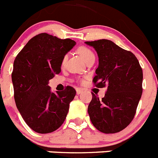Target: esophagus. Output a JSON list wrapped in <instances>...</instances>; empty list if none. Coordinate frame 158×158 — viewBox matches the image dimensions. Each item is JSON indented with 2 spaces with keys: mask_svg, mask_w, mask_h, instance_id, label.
Returning a JSON list of instances; mask_svg holds the SVG:
<instances>
[{
  "mask_svg": "<svg viewBox=\"0 0 158 158\" xmlns=\"http://www.w3.org/2000/svg\"><path fill=\"white\" fill-rule=\"evenodd\" d=\"M76 91H77V95H80L81 93H82V91H83V90H82L81 89H77Z\"/></svg>",
  "mask_w": 158,
  "mask_h": 158,
  "instance_id": "esophagus-1",
  "label": "esophagus"
}]
</instances>
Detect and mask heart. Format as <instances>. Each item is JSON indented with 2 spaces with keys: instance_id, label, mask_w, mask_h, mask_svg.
Masks as SVG:
<instances>
[{
  "instance_id": "obj_1",
  "label": "heart",
  "mask_w": 158,
  "mask_h": 158,
  "mask_svg": "<svg viewBox=\"0 0 158 158\" xmlns=\"http://www.w3.org/2000/svg\"><path fill=\"white\" fill-rule=\"evenodd\" d=\"M77 51H78V54H80L81 56V58H83L85 61H86L88 58H89L91 56L94 55V54H93V53L92 52V51H90L89 48H87V47H80V48L78 49ZM66 58H67L66 55H65V56H64L63 59H62V62H63V63L65 62Z\"/></svg>"
}]
</instances>
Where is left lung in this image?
Here are the masks:
<instances>
[{
  "instance_id": "left-lung-1",
  "label": "left lung",
  "mask_w": 158,
  "mask_h": 158,
  "mask_svg": "<svg viewBox=\"0 0 158 158\" xmlns=\"http://www.w3.org/2000/svg\"><path fill=\"white\" fill-rule=\"evenodd\" d=\"M99 58L93 82L97 88L107 86L102 100L92 93L88 112L92 123L100 132H119L131 123L142 93V69L133 53L111 40L85 42Z\"/></svg>"
}]
</instances>
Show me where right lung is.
Masks as SVG:
<instances>
[{
	"mask_svg": "<svg viewBox=\"0 0 158 158\" xmlns=\"http://www.w3.org/2000/svg\"><path fill=\"white\" fill-rule=\"evenodd\" d=\"M75 45L70 39L41 33L29 40L14 61L12 81L16 107L37 133L56 131L66 118L75 89L67 86L64 91L53 93L48 84L61 72L64 56Z\"/></svg>",
	"mask_w": 158,
	"mask_h": 158,
	"instance_id": "add662e5",
	"label": "right lung"
}]
</instances>
